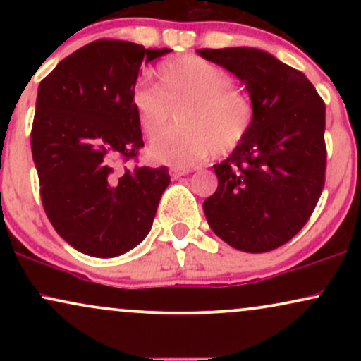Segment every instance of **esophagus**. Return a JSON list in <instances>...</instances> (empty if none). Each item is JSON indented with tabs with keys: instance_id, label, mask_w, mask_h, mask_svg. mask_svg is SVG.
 <instances>
[{
	"instance_id": "esophagus-1",
	"label": "esophagus",
	"mask_w": 361,
	"mask_h": 361,
	"mask_svg": "<svg viewBox=\"0 0 361 361\" xmlns=\"http://www.w3.org/2000/svg\"><path fill=\"white\" fill-rule=\"evenodd\" d=\"M188 173H190V169H186V168H171V169H169V175L175 178V180H176V178L188 175Z\"/></svg>"
}]
</instances>
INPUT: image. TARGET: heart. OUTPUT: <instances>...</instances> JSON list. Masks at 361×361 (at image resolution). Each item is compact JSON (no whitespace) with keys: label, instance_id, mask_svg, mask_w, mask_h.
<instances>
[{"label":"heart","instance_id":"b5f03b06","mask_svg":"<svg viewBox=\"0 0 361 361\" xmlns=\"http://www.w3.org/2000/svg\"><path fill=\"white\" fill-rule=\"evenodd\" d=\"M159 90L139 81L130 91V106L139 127L154 137L178 109L180 126L151 142L147 154L175 168L200 164L219 152L233 151L246 139L255 105L233 85V76L204 57L185 54L157 66Z\"/></svg>","mask_w":361,"mask_h":361}]
</instances>
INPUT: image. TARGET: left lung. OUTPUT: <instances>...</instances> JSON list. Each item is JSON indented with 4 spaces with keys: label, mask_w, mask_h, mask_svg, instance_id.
I'll use <instances>...</instances> for the list:
<instances>
[{
    "label": "left lung",
    "mask_w": 361,
    "mask_h": 361,
    "mask_svg": "<svg viewBox=\"0 0 361 361\" xmlns=\"http://www.w3.org/2000/svg\"><path fill=\"white\" fill-rule=\"evenodd\" d=\"M246 86L255 120L246 139L214 164L204 202L210 229L244 252L288 243L316 209L326 173V106L304 73L252 47L198 49Z\"/></svg>",
    "instance_id": "1"
}]
</instances>
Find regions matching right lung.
<instances>
[{
  "instance_id": "1",
  "label": "right lung",
  "mask_w": 361,
  "mask_h": 361,
  "mask_svg": "<svg viewBox=\"0 0 361 361\" xmlns=\"http://www.w3.org/2000/svg\"><path fill=\"white\" fill-rule=\"evenodd\" d=\"M168 52L102 39L40 82L32 126L40 198L57 234L85 255L120 256L151 231L168 168L120 164L144 146L130 106L140 64Z\"/></svg>"
}]
</instances>
